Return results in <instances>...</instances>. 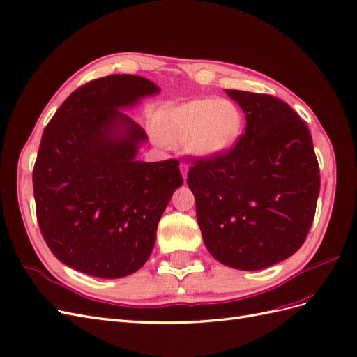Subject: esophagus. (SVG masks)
Masks as SVG:
<instances>
[{
    "mask_svg": "<svg viewBox=\"0 0 357 357\" xmlns=\"http://www.w3.org/2000/svg\"><path fill=\"white\" fill-rule=\"evenodd\" d=\"M180 171H181V176H183V178H188V171H189V167H188V164H180Z\"/></svg>",
    "mask_w": 357,
    "mask_h": 357,
    "instance_id": "34e87169",
    "label": "esophagus"
}]
</instances>
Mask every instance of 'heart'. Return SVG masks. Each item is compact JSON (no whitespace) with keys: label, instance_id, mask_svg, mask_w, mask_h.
Returning <instances> with one entry per match:
<instances>
[{"label":"heart","instance_id":"b5f03b06","mask_svg":"<svg viewBox=\"0 0 357 357\" xmlns=\"http://www.w3.org/2000/svg\"><path fill=\"white\" fill-rule=\"evenodd\" d=\"M241 110L228 100L199 98L169 107L160 114L158 135L201 159H213L231 150L243 132Z\"/></svg>","mask_w":357,"mask_h":357}]
</instances>
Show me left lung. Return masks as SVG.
<instances>
[{"label": "left lung", "instance_id": "8db88e82", "mask_svg": "<svg viewBox=\"0 0 357 357\" xmlns=\"http://www.w3.org/2000/svg\"><path fill=\"white\" fill-rule=\"evenodd\" d=\"M245 114V132L213 159L192 158L188 186L214 259L243 271L284 261L304 244L320 190L308 126L284 101L226 91Z\"/></svg>", "mask_w": 357, "mask_h": 357}]
</instances>
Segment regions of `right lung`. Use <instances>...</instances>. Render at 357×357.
<instances>
[{
	"label": "right lung",
	"mask_w": 357,
	"mask_h": 357,
	"mask_svg": "<svg viewBox=\"0 0 357 357\" xmlns=\"http://www.w3.org/2000/svg\"><path fill=\"white\" fill-rule=\"evenodd\" d=\"M159 88L113 74L75 89L41 137L32 171L43 238L62 264L100 278L138 271L160 215L183 185L177 159L137 160L144 129L121 107Z\"/></svg>",
	"instance_id": "obj_1"
}]
</instances>
